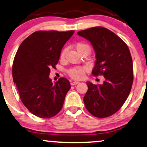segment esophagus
<instances>
[{
  "label": "esophagus",
  "instance_id": "obj_1",
  "mask_svg": "<svg viewBox=\"0 0 147 147\" xmlns=\"http://www.w3.org/2000/svg\"><path fill=\"white\" fill-rule=\"evenodd\" d=\"M79 84L78 81H72V82L70 83V84H71V86H75V85H77V84Z\"/></svg>",
  "mask_w": 147,
  "mask_h": 147
}]
</instances>
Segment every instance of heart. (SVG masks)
<instances>
[{"instance_id":"heart-1","label":"heart","mask_w":147,"mask_h":147,"mask_svg":"<svg viewBox=\"0 0 147 147\" xmlns=\"http://www.w3.org/2000/svg\"><path fill=\"white\" fill-rule=\"evenodd\" d=\"M76 50L79 54H81L84 52H90V47L88 44L85 42H78L75 46ZM66 53V49H63L60 53V59H63ZM87 71V68L85 66L83 67H73L68 70V75L74 79H81L84 78L85 73Z\"/></svg>"}]
</instances>
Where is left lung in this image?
<instances>
[{
    "label": "left lung",
    "instance_id": "8db88e82",
    "mask_svg": "<svg viewBox=\"0 0 147 147\" xmlns=\"http://www.w3.org/2000/svg\"><path fill=\"white\" fill-rule=\"evenodd\" d=\"M77 34L89 40L96 52L92 75L105 78L101 85L88 81L85 106L95 117H109L121 108L131 90L134 69L129 49L117 35L102 26L83 30Z\"/></svg>",
    "mask_w": 147,
    "mask_h": 147
}]
</instances>
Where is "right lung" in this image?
<instances>
[{"mask_svg":"<svg viewBox=\"0 0 147 147\" xmlns=\"http://www.w3.org/2000/svg\"><path fill=\"white\" fill-rule=\"evenodd\" d=\"M75 31H38L23 41L14 57L12 76L22 103L30 112L50 118L62 108L70 82L61 77L55 84L49 79L63 45Z\"/></svg>","mask_w":147,"mask_h":147,"instance_id":"1","label":"right lung"}]
</instances>
